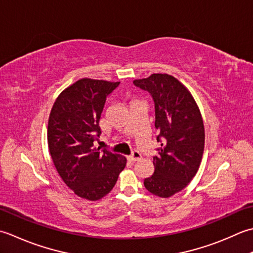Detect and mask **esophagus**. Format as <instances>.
<instances>
[{"mask_svg": "<svg viewBox=\"0 0 253 253\" xmlns=\"http://www.w3.org/2000/svg\"><path fill=\"white\" fill-rule=\"evenodd\" d=\"M141 157H142V155H141L140 152L134 151V152L131 154V155L128 156V159H130L131 162H136V161H140Z\"/></svg>", "mask_w": 253, "mask_h": 253, "instance_id": "34e87169", "label": "esophagus"}]
</instances>
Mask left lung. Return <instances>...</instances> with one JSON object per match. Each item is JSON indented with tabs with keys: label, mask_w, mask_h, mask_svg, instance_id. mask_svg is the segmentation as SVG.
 <instances>
[{
	"label": "left lung",
	"mask_w": 253,
	"mask_h": 253,
	"mask_svg": "<svg viewBox=\"0 0 253 253\" xmlns=\"http://www.w3.org/2000/svg\"><path fill=\"white\" fill-rule=\"evenodd\" d=\"M155 106V127L161 147L154 156V173L144 180L147 191L169 198L181 191L197 173L204 151V126L192 95L173 76L153 74L135 80Z\"/></svg>",
	"instance_id": "1"
}]
</instances>
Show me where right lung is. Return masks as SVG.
<instances>
[{
  "label": "right lung",
  "instance_id": "right-lung-1",
  "mask_svg": "<svg viewBox=\"0 0 253 253\" xmlns=\"http://www.w3.org/2000/svg\"><path fill=\"white\" fill-rule=\"evenodd\" d=\"M120 82L82 79L56 98L48 123L49 151L60 177L80 198L96 201L109 193L126 159L96 148L107 97Z\"/></svg>",
  "mask_w": 253,
  "mask_h": 253
}]
</instances>
